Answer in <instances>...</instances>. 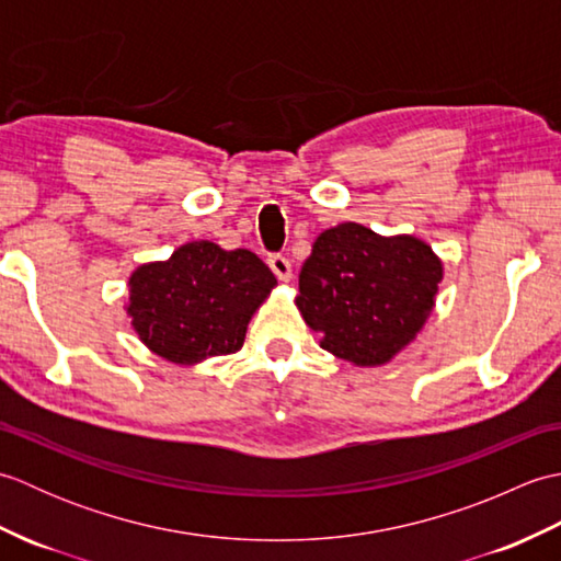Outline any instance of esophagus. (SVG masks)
Here are the masks:
<instances>
[{
  "instance_id": "obj_1",
  "label": "esophagus",
  "mask_w": 561,
  "mask_h": 561,
  "mask_svg": "<svg viewBox=\"0 0 561 561\" xmlns=\"http://www.w3.org/2000/svg\"><path fill=\"white\" fill-rule=\"evenodd\" d=\"M267 265H270V270L274 272V277H277V279H282V282H289L291 279V262H289V257L274 253V255L267 257Z\"/></svg>"
}]
</instances>
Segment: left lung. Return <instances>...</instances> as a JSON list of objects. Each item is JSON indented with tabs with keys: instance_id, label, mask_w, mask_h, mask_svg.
Returning a JSON list of instances; mask_svg holds the SVG:
<instances>
[{
	"instance_id": "obj_1",
	"label": "left lung",
	"mask_w": 561,
	"mask_h": 561,
	"mask_svg": "<svg viewBox=\"0 0 561 561\" xmlns=\"http://www.w3.org/2000/svg\"><path fill=\"white\" fill-rule=\"evenodd\" d=\"M440 277L438 257L420 238H383L350 221L316 238L299 274L296 306L323 335L320 347L376 366L422 330Z\"/></svg>"
}]
</instances>
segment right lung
<instances>
[{
  "instance_id": "1",
  "label": "right lung",
  "mask_w": 561,
  "mask_h": 561,
  "mask_svg": "<svg viewBox=\"0 0 561 561\" xmlns=\"http://www.w3.org/2000/svg\"><path fill=\"white\" fill-rule=\"evenodd\" d=\"M274 284L270 267L250 250L193 241L165 262L135 270L127 313L151 352L195 364L243 347L248 320Z\"/></svg>"
}]
</instances>
